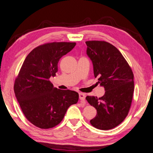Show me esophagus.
Here are the masks:
<instances>
[{
    "instance_id": "obj_1",
    "label": "esophagus",
    "mask_w": 153,
    "mask_h": 153,
    "mask_svg": "<svg viewBox=\"0 0 153 153\" xmlns=\"http://www.w3.org/2000/svg\"><path fill=\"white\" fill-rule=\"evenodd\" d=\"M79 97L80 99V100L85 101V95L84 94H83V93H79Z\"/></svg>"
}]
</instances>
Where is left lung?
<instances>
[{
	"instance_id": "8db88e82",
	"label": "left lung",
	"mask_w": 153,
	"mask_h": 153,
	"mask_svg": "<svg viewBox=\"0 0 153 153\" xmlns=\"http://www.w3.org/2000/svg\"><path fill=\"white\" fill-rule=\"evenodd\" d=\"M87 54L94 66L95 77L105 88L103 96H87L86 100L97 110L92 126L109 130L118 126L129 111L134 91V76L119 50L105 41H87Z\"/></svg>"
}]
</instances>
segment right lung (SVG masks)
I'll return each instance as SVG.
<instances>
[{
    "instance_id": "add662e5",
    "label": "right lung",
    "mask_w": 153,
    "mask_h": 153,
    "mask_svg": "<svg viewBox=\"0 0 153 153\" xmlns=\"http://www.w3.org/2000/svg\"><path fill=\"white\" fill-rule=\"evenodd\" d=\"M75 42H51L33 49L24 61L14 82V91L26 118L40 128L54 127L64 119L68 107L78 101L76 91L53 87L50 77L55 76L63 56Z\"/></svg>"
}]
</instances>
